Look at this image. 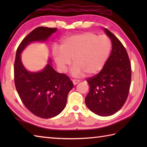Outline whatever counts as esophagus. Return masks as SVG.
<instances>
[{"label": "esophagus", "instance_id": "esophagus-1", "mask_svg": "<svg viewBox=\"0 0 147 147\" xmlns=\"http://www.w3.org/2000/svg\"><path fill=\"white\" fill-rule=\"evenodd\" d=\"M80 82V80H73V83L74 85H76V84Z\"/></svg>", "mask_w": 147, "mask_h": 147}]
</instances>
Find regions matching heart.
Returning <instances> with one entry per match:
<instances>
[{
    "instance_id": "b5f03b06",
    "label": "heart",
    "mask_w": 147,
    "mask_h": 147,
    "mask_svg": "<svg viewBox=\"0 0 147 147\" xmlns=\"http://www.w3.org/2000/svg\"><path fill=\"white\" fill-rule=\"evenodd\" d=\"M111 42L107 36H98L85 32L66 37L62 40L59 49L54 47V59L60 69L65 72L71 63L74 76H82L86 73L92 75L104 67L111 50Z\"/></svg>"
}]
</instances>
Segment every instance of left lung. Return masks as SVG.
Instances as JSON below:
<instances>
[{
  "mask_svg": "<svg viewBox=\"0 0 147 147\" xmlns=\"http://www.w3.org/2000/svg\"><path fill=\"white\" fill-rule=\"evenodd\" d=\"M105 32L112 42L111 54L99 73L86 80L90 91L85 104L90 111L100 116H109L124 105L128 96L131 67L126 49L107 28Z\"/></svg>",
  "mask_w": 147,
  "mask_h": 147,
  "instance_id": "obj_1",
  "label": "left lung"
}]
</instances>
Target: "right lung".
I'll return each mask as SVG.
<instances>
[{"mask_svg": "<svg viewBox=\"0 0 147 147\" xmlns=\"http://www.w3.org/2000/svg\"><path fill=\"white\" fill-rule=\"evenodd\" d=\"M57 30L43 26L33 30L19 45L14 65L15 86L22 102L32 114L43 119L54 117L64 110L73 83L65 74L55 71L51 60L42 71H27L21 54L30 43L45 42Z\"/></svg>", "mask_w": 147, "mask_h": 147, "instance_id": "1", "label": "right lung"}]
</instances>
